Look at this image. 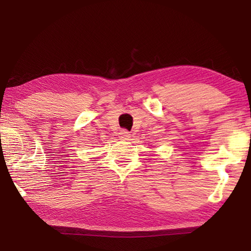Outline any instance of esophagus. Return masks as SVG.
I'll return each mask as SVG.
<instances>
[{
	"mask_svg": "<svg viewBox=\"0 0 251 251\" xmlns=\"http://www.w3.org/2000/svg\"><path fill=\"white\" fill-rule=\"evenodd\" d=\"M119 138L122 139V140H126L130 138V133L126 131V130H121V131L119 132Z\"/></svg>",
	"mask_w": 251,
	"mask_h": 251,
	"instance_id": "esophagus-1",
	"label": "esophagus"
}]
</instances>
